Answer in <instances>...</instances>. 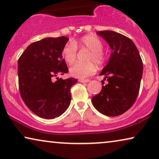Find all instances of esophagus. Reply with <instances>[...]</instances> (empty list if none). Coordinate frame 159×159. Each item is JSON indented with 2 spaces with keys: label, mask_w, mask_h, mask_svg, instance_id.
Here are the masks:
<instances>
[{
  "label": "esophagus",
  "mask_w": 159,
  "mask_h": 159,
  "mask_svg": "<svg viewBox=\"0 0 159 159\" xmlns=\"http://www.w3.org/2000/svg\"><path fill=\"white\" fill-rule=\"evenodd\" d=\"M79 81H80V82H82V83H86V82H90V80H88V79H85V80H84V79H80Z\"/></svg>",
  "instance_id": "obj_1"
}]
</instances>
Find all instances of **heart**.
<instances>
[{"mask_svg":"<svg viewBox=\"0 0 159 159\" xmlns=\"http://www.w3.org/2000/svg\"><path fill=\"white\" fill-rule=\"evenodd\" d=\"M103 48L102 40L94 34H88L80 40L66 43L62 49V56L68 64H71L75 61L77 48L89 51V53L86 57V61L88 62H77L71 65L69 69L71 75L77 78L82 79L95 74L96 66L93 62L96 63L98 66H103L107 59Z\"/></svg>","mask_w":159,"mask_h":159,"instance_id":"obj_1","label":"heart"}]
</instances>
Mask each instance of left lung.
<instances>
[{
    "label": "left lung",
    "mask_w": 159,
    "mask_h": 159,
    "mask_svg": "<svg viewBox=\"0 0 159 159\" xmlns=\"http://www.w3.org/2000/svg\"><path fill=\"white\" fill-rule=\"evenodd\" d=\"M113 50L100 75H105L101 91L92 98L94 107L106 116L124 114L135 102L143 76V61L131 39L114 31H98Z\"/></svg>",
    "instance_id": "8db88e82"
}]
</instances>
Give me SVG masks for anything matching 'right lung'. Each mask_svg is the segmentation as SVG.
<instances>
[{"mask_svg": "<svg viewBox=\"0 0 159 159\" xmlns=\"http://www.w3.org/2000/svg\"><path fill=\"white\" fill-rule=\"evenodd\" d=\"M68 40L66 37L61 36L36 41L26 48L18 60L21 99L32 112L41 118L59 116L70 104L71 88L78 80L57 77L69 71L62 57V49Z\"/></svg>", "mask_w": 159, "mask_h": 159, "instance_id": "right-lung-1", "label": "right lung"}]
</instances>
